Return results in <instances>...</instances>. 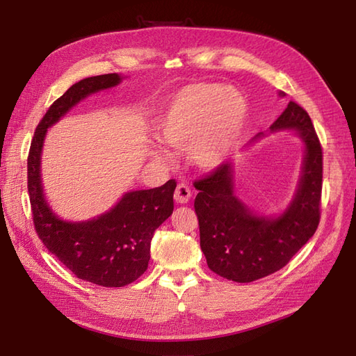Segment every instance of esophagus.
<instances>
[{
	"instance_id": "34e87169",
	"label": "esophagus",
	"mask_w": 356,
	"mask_h": 356,
	"mask_svg": "<svg viewBox=\"0 0 356 356\" xmlns=\"http://www.w3.org/2000/svg\"><path fill=\"white\" fill-rule=\"evenodd\" d=\"M191 199V190L186 184H179L174 191V200L177 203H188Z\"/></svg>"
}]
</instances>
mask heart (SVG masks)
<instances>
[{
  "label": "heart",
  "mask_w": 356,
  "mask_h": 356,
  "mask_svg": "<svg viewBox=\"0 0 356 356\" xmlns=\"http://www.w3.org/2000/svg\"><path fill=\"white\" fill-rule=\"evenodd\" d=\"M238 93L217 84L186 86L157 119L156 138L168 147H185L200 170L218 168L236 148L246 122Z\"/></svg>",
  "instance_id": "heart-1"
}]
</instances>
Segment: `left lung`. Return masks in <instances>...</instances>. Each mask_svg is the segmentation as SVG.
I'll return each instance as SVG.
<instances>
[{
    "mask_svg": "<svg viewBox=\"0 0 356 356\" xmlns=\"http://www.w3.org/2000/svg\"><path fill=\"white\" fill-rule=\"evenodd\" d=\"M280 130H295L306 145L297 194L282 216H255L234 195V168L229 162L194 182L199 190L194 209L199 218L200 248L208 268L226 280L251 283L274 274L318 228L323 188L320 139L307 111L292 101L269 128L270 133ZM263 136L259 133L254 140Z\"/></svg>",
    "mask_w": 356,
    "mask_h": 356,
    "instance_id": "left-lung-1",
    "label": "left lung"
}]
</instances>
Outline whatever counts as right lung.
Listing matches in <instances>:
<instances>
[{
    "label": "right lung",
    "instance_id": "right-lung-1",
    "mask_svg": "<svg viewBox=\"0 0 356 356\" xmlns=\"http://www.w3.org/2000/svg\"><path fill=\"white\" fill-rule=\"evenodd\" d=\"M119 82L118 73H108L73 84L40 120L27 157V190L38 237L78 278L104 287L127 286L147 270L154 231L172 214L176 180L153 190L127 193L108 213L70 223L61 220L45 202L40 166L47 128L88 95Z\"/></svg>",
    "mask_w": 356,
    "mask_h": 356
}]
</instances>
